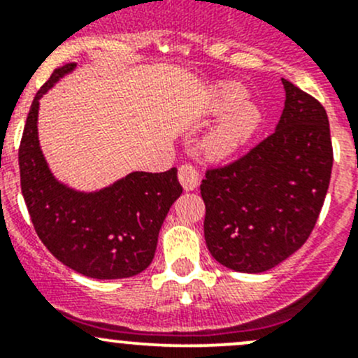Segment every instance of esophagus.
<instances>
[{"label": "esophagus", "instance_id": "obj_1", "mask_svg": "<svg viewBox=\"0 0 358 358\" xmlns=\"http://www.w3.org/2000/svg\"><path fill=\"white\" fill-rule=\"evenodd\" d=\"M178 180L185 190H196L199 187L201 176L196 166L182 164L178 169Z\"/></svg>", "mask_w": 358, "mask_h": 358}]
</instances>
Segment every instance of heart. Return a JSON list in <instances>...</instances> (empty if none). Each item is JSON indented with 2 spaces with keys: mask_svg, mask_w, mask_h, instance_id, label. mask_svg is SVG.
Listing matches in <instances>:
<instances>
[{
  "mask_svg": "<svg viewBox=\"0 0 358 358\" xmlns=\"http://www.w3.org/2000/svg\"><path fill=\"white\" fill-rule=\"evenodd\" d=\"M208 112L222 115L204 138L206 152L215 159H227L239 152L256 135L263 121V112L246 90L237 83H220L213 88Z\"/></svg>",
  "mask_w": 358,
  "mask_h": 358,
  "instance_id": "heart-1",
  "label": "heart"
}]
</instances>
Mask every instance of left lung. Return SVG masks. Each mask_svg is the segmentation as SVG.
<instances>
[{
  "label": "left lung",
  "mask_w": 358,
  "mask_h": 358,
  "mask_svg": "<svg viewBox=\"0 0 358 358\" xmlns=\"http://www.w3.org/2000/svg\"><path fill=\"white\" fill-rule=\"evenodd\" d=\"M282 85L286 102L275 131L232 164L208 169L201 183L206 244L236 272H266L298 251L329 189L326 109L287 79Z\"/></svg>",
  "instance_id": "1"
}]
</instances>
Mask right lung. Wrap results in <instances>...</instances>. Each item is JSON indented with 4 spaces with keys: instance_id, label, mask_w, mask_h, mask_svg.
Instances as JSON below:
<instances>
[{
    "instance_id": "1",
    "label": "right lung",
    "mask_w": 358,
    "mask_h": 358,
    "mask_svg": "<svg viewBox=\"0 0 358 358\" xmlns=\"http://www.w3.org/2000/svg\"><path fill=\"white\" fill-rule=\"evenodd\" d=\"M74 69H55L32 100L19 149L22 196L36 234L59 262L92 279H126L152 263L159 230L183 189L176 168L133 171L92 192L55 178L39 145V100Z\"/></svg>"
}]
</instances>
